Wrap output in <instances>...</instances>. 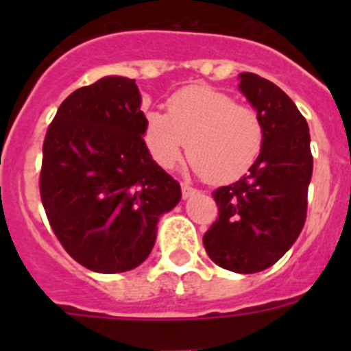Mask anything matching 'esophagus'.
I'll use <instances>...</instances> for the list:
<instances>
[{
    "mask_svg": "<svg viewBox=\"0 0 351 351\" xmlns=\"http://www.w3.org/2000/svg\"><path fill=\"white\" fill-rule=\"evenodd\" d=\"M181 190H182V198H190V197H193L195 193H198L197 190H195L193 186H190V184H186V182H182L181 184Z\"/></svg>",
    "mask_w": 351,
    "mask_h": 351,
    "instance_id": "obj_1",
    "label": "esophagus"
}]
</instances>
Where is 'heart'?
Listing matches in <instances>:
<instances>
[{
  "label": "heart",
  "mask_w": 351,
  "mask_h": 351,
  "mask_svg": "<svg viewBox=\"0 0 351 351\" xmlns=\"http://www.w3.org/2000/svg\"><path fill=\"white\" fill-rule=\"evenodd\" d=\"M144 142L158 165L173 169L188 144L195 170L210 182H230L247 172L263 147V125L253 107L218 89L195 86L169 100V116L145 112Z\"/></svg>",
  "instance_id": "heart-1"
}]
</instances>
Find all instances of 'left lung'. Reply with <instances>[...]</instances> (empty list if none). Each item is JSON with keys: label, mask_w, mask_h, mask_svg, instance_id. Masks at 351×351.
Masks as SVG:
<instances>
[{"label": "left lung", "mask_w": 351, "mask_h": 351, "mask_svg": "<svg viewBox=\"0 0 351 351\" xmlns=\"http://www.w3.org/2000/svg\"><path fill=\"white\" fill-rule=\"evenodd\" d=\"M239 80L262 119L263 147L243 178L213 193L219 213L204 246L219 267L253 274L274 265L299 237L313 156L309 126L290 96L256 73H239Z\"/></svg>", "instance_id": "8db88e82"}]
</instances>
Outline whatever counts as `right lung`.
Instances as JSON below:
<instances>
[{"mask_svg":"<svg viewBox=\"0 0 351 351\" xmlns=\"http://www.w3.org/2000/svg\"><path fill=\"white\" fill-rule=\"evenodd\" d=\"M135 79L108 75L71 93L43 142L40 195L71 258L101 274L132 271L156 243L181 186L144 142Z\"/></svg>","mask_w":351,"mask_h":351,"instance_id":"obj_1","label":"right lung"}]
</instances>
